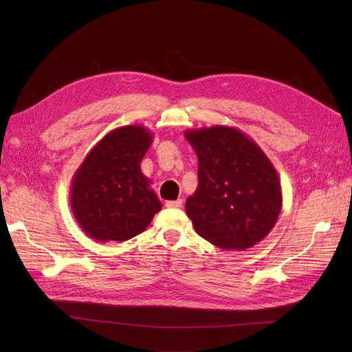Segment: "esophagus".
I'll return each mask as SVG.
<instances>
[{"label": "esophagus", "instance_id": "esophagus-1", "mask_svg": "<svg viewBox=\"0 0 352 352\" xmlns=\"http://www.w3.org/2000/svg\"><path fill=\"white\" fill-rule=\"evenodd\" d=\"M165 206L168 208H181L182 207V199H177V201H166Z\"/></svg>", "mask_w": 352, "mask_h": 352}]
</instances>
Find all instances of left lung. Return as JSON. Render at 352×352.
Listing matches in <instances>:
<instances>
[{
	"instance_id": "8db88e82",
	"label": "left lung",
	"mask_w": 352,
	"mask_h": 352,
	"mask_svg": "<svg viewBox=\"0 0 352 352\" xmlns=\"http://www.w3.org/2000/svg\"><path fill=\"white\" fill-rule=\"evenodd\" d=\"M184 135L198 157V187L186 201L197 234L226 251L263 241L281 212L283 191L260 145L228 125L187 129Z\"/></svg>"
}]
</instances>
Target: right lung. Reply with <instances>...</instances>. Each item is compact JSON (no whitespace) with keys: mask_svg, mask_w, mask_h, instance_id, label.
<instances>
[{"mask_svg":"<svg viewBox=\"0 0 352 352\" xmlns=\"http://www.w3.org/2000/svg\"><path fill=\"white\" fill-rule=\"evenodd\" d=\"M154 140L142 125L109 131L74 173L69 206L81 230L97 241H126L141 234L161 210L141 161Z\"/></svg>","mask_w":352,"mask_h":352,"instance_id":"right-lung-1","label":"right lung"}]
</instances>
